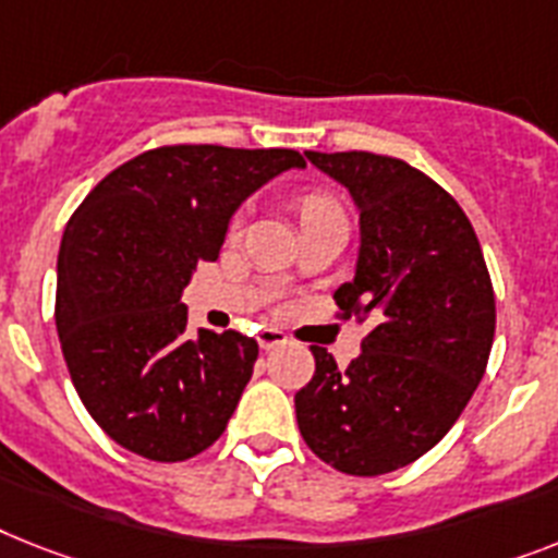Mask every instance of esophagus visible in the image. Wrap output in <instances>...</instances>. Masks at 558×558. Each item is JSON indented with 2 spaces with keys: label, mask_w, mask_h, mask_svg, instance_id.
<instances>
[{
  "label": "esophagus",
  "mask_w": 558,
  "mask_h": 558,
  "mask_svg": "<svg viewBox=\"0 0 558 558\" xmlns=\"http://www.w3.org/2000/svg\"><path fill=\"white\" fill-rule=\"evenodd\" d=\"M256 342H259L262 351H274V348H282L288 342V336L276 328H262L259 336H256Z\"/></svg>",
  "instance_id": "34e87169"
}]
</instances>
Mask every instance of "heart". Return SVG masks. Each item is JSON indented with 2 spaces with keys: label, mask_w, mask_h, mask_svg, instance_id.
<instances>
[{
  "label": "heart",
  "mask_w": 558,
  "mask_h": 558,
  "mask_svg": "<svg viewBox=\"0 0 558 558\" xmlns=\"http://www.w3.org/2000/svg\"><path fill=\"white\" fill-rule=\"evenodd\" d=\"M299 219H302V228H307V225L328 222V219H344V214L339 202L328 193H305L299 199Z\"/></svg>",
  "instance_id": "b5f03b06"
}]
</instances>
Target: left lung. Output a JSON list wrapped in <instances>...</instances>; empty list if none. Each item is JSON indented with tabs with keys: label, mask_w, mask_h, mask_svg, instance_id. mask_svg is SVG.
<instances>
[{
	"label": "left lung",
	"mask_w": 558,
	"mask_h": 558,
	"mask_svg": "<svg viewBox=\"0 0 558 558\" xmlns=\"http://www.w3.org/2000/svg\"><path fill=\"white\" fill-rule=\"evenodd\" d=\"M305 156L359 210L356 276L333 299L371 333L348 367L311 348L296 422L322 462L381 476L425 456L471 402L494 344V284L471 219L422 170L367 150Z\"/></svg>",
	"instance_id": "1"
}]
</instances>
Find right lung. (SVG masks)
Here are the masks:
<instances>
[{"label": "right lung", "mask_w": 558, "mask_h": 558, "mask_svg": "<svg viewBox=\"0 0 558 558\" xmlns=\"http://www.w3.org/2000/svg\"><path fill=\"white\" fill-rule=\"evenodd\" d=\"M288 147L168 145L119 165L64 228L57 330L73 388L110 439L185 462L228 427L259 344L236 330L187 336L182 290L219 259L230 216L282 170Z\"/></svg>", "instance_id": "add662e5"}]
</instances>
